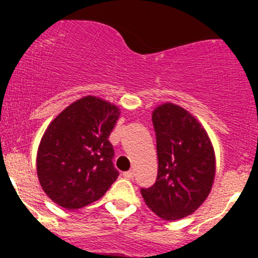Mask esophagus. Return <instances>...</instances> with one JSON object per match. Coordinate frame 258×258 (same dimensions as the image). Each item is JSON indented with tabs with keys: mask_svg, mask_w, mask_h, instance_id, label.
Here are the masks:
<instances>
[{
	"mask_svg": "<svg viewBox=\"0 0 258 258\" xmlns=\"http://www.w3.org/2000/svg\"><path fill=\"white\" fill-rule=\"evenodd\" d=\"M122 175H124L126 179H132L134 177V172H133V170H127V172L122 173Z\"/></svg>",
	"mask_w": 258,
	"mask_h": 258,
	"instance_id": "obj_1",
	"label": "esophagus"
}]
</instances>
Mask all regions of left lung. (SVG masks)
<instances>
[{"mask_svg": "<svg viewBox=\"0 0 258 258\" xmlns=\"http://www.w3.org/2000/svg\"><path fill=\"white\" fill-rule=\"evenodd\" d=\"M157 177L142 198L163 220L194 213L207 199L214 179V151L207 132L182 107L165 103L152 113Z\"/></svg>", "mask_w": 258, "mask_h": 258, "instance_id": "obj_1", "label": "left lung"}]
</instances>
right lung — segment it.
<instances>
[{"mask_svg": "<svg viewBox=\"0 0 258 258\" xmlns=\"http://www.w3.org/2000/svg\"><path fill=\"white\" fill-rule=\"evenodd\" d=\"M118 108L95 97L79 99L47 126L37 154V175L58 206L79 209L101 199L116 181L108 141Z\"/></svg>", "mask_w": 258, "mask_h": 258, "instance_id": "add662e5", "label": "right lung"}]
</instances>
